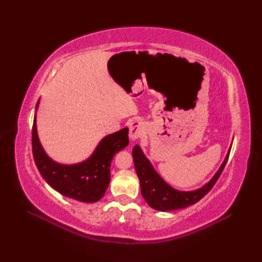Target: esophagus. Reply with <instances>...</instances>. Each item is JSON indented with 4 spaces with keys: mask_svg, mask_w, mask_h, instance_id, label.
Listing matches in <instances>:
<instances>
[{
    "mask_svg": "<svg viewBox=\"0 0 262 262\" xmlns=\"http://www.w3.org/2000/svg\"><path fill=\"white\" fill-rule=\"evenodd\" d=\"M145 131L144 123L140 120H134L129 125V136L131 141H136L143 136Z\"/></svg>",
    "mask_w": 262,
    "mask_h": 262,
    "instance_id": "34e87169",
    "label": "esophagus"
}]
</instances>
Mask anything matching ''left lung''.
<instances>
[{
	"label": "left lung",
	"instance_id": "obj_1",
	"mask_svg": "<svg viewBox=\"0 0 262 262\" xmlns=\"http://www.w3.org/2000/svg\"><path fill=\"white\" fill-rule=\"evenodd\" d=\"M229 152H231V147H229L221 167L209 182L199 189L191 190V191H182V190L175 189L168 185L161 177L160 173L154 169L152 163L144 155L143 150L139 145H136L132 149V156L134 167H136L137 175L140 180L141 193L150 208L161 212H168L190 207V205L201 200L215 185L216 180L225 167Z\"/></svg>",
	"mask_w": 262,
	"mask_h": 262
}]
</instances>
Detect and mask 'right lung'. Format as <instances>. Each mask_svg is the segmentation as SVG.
I'll return each mask as SVG.
<instances>
[{"mask_svg":"<svg viewBox=\"0 0 262 262\" xmlns=\"http://www.w3.org/2000/svg\"><path fill=\"white\" fill-rule=\"evenodd\" d=\"M33 124V155L43 179L62 195L76 201L93 203L104 196L110 182V165L114 156L129 144L124 128L102 138L87 160L76 164H60L53 161L43 149L37 132V109Z\"/></svg>","mask_w":262,"mask_h":262,"instance_id":"1","label":"right lung"}]
</instances>
